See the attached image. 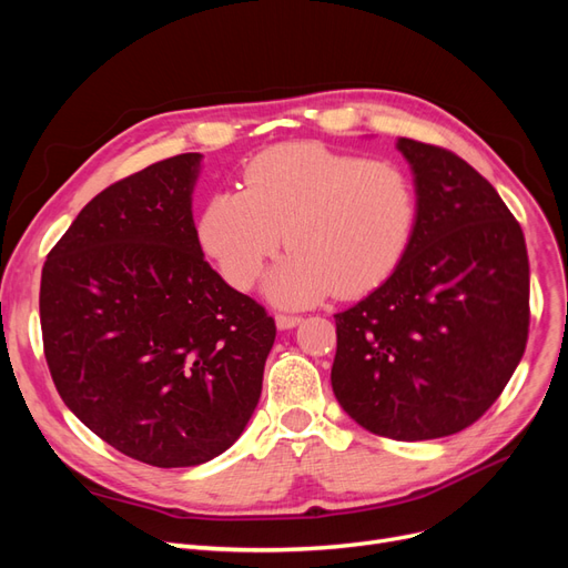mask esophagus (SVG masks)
<instances>
[{
  "label": "esophagus",
  "mask_w": 568,
  "mask_h": 568,
  "mask_svg": "<svg viewBox=\"0 0 568 568\" xmlns=\"http://www.w3.org/2000/svg\"><path fill=\"white\" fill-rule=\"evenodd\" d=\"M274 320H277V326H280V329H294L296 324H301V320H303V317H298V315H284V313H280V315L274 317Z\"/></svg>",
  "instance_id": "1"
}]
</instances>
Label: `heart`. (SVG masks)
Masks as SVG:
<instances>
[{
    "mask_svg": "<svg viewBox=\"0 0 568 568\" xmlns=\"http://www.w3.org/2000/svg\"><path fill=\"white\" fill-rule=\"evenodd\" d=\"M417 220V186L405 168L301 142L261 153L246 168L244 192L213 194L199 242L222 277L251 288L286 239L294 253L272 274L270 296L303 305L382 284L405 257Z\"/></svg>",
    "mask_w": 568,
    "mask_h": 568,
    "instance_id": "obj_1",
    "label": "heart"
}]
</instances>
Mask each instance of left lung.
Segmentation results:
<instances>
[{
    "label": "left lung",
    "mask_w": 568,
    "mask_h": 568,
    "mask_svg": "<svg viewBox=\"0 0 568 568\" xmlns=\"http://www.w3.org/2000/svg\"><path fill=\"white\" fill-rule=\"evenodd\" d=\"M419 220L390 277L336 313L332 388L376 436H453L500 398L526 351L528 253L495 186L457 153L398 142Z\"/></svg>",
    "instance_id": "1"
}]
</instances>
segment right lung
<instances>
[{
    "label": "right lung",
    "mask_w": 568,
    "mask_h": 568,
    "mask_svg": "<svg viewBox=\"0 0 568 568\" xmlns=\"http://www.w3.org/2000/svg\"><path fill=\"white\" fill-rule=\"evenodd\" d=\"M199 153L97 194L49 251L40 324L63 403L151 467H196L242 436L277 326L203 257Z\"/></svg>",
    "instance_id": "add662e5"
}]
</instances>
